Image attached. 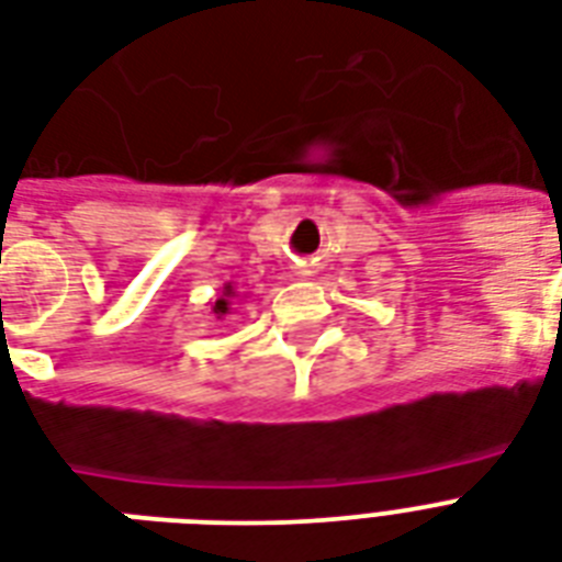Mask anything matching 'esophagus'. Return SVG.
I'll use <instances>...</instances> for the list:
<instances>
[{
    "label": "esophagus",
    "instance_id": "obj_1",
    "mask_svg": "<svg viewBox=\"0 0 562 562\" xmlns=\"http://www.w3.org/2000/svg\"><path fill=\"white\" fill-rule=\"evenodd\" d=\"M300 273H303V277H308V273H312V271H300Z\"/></svg>",
    "mask_w": 562,
    "mask_h": 562
}]
</instances>
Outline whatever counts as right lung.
Listing matches in <instances>:
<instances>
[{"mask_svg":"<svg viewBox=\"0 0 562 562\" xmlns=\"http://www.w3.org/2000/svg\"><path fill=\"white\" fill-rule=\"evenodd\" d=\"M238 297V291H236V285H233V282H227V285H224V289H221V294H218V300H215V303H212V315L218 317H227L229 315V308H233V300Z\"/></svg>","mask_w":562,"mask_h":562,"instance_id":"right-lung-1","label":"right lung"}]
</instances>
